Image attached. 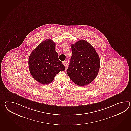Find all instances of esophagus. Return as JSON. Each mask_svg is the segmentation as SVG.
<instances>
[{
    "mask_svg": "<svg viewBox=\"0 0 131 131\" xmlns=\"http://www.w3.org/2000/svg\"><path fill=\"white\" fill-rule=\"evenodd\" d=\"M62 63L64 65L65 67L67 66V62L66 61H62Z\"/></svg>",
    "mask_w": 131,
    "mask_h": 131,
    "instance_id": "obj_1",
    "label": "esophagus"
}]
</instances>
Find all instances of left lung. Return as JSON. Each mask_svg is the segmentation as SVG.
Here are the masks:
<instances>
[{
	"label": "left lung",
	"instance_id": "1",
	"mask_svg": "<svg viewBox=\"0 0 131 131\" xmlns=\"http://www.w3.org/2000/svg\"><path fill=\"white\" fill-rule=\"evenodd\" d=\"M71 46L72 55L67 74L79 86L88 84L93 81L99 72V55L94 47L84 40H80Z\"/></svg>",
	"mask_w": 131,
	"mask_h": 131
}]
</instances>
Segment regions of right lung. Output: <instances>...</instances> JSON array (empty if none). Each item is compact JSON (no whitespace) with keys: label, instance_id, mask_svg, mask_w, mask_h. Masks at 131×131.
Here are the masks:
<instances>
[{"label":"right lung","instance_id":"obj_1","mask_svg":"<svg viewBox=\"0 0 131 131\" xmlns=\"http://www.w3.org/2000/svg\"><path fill=\"white\" fill-rule=\"evenodd\" d=\"M55 44L52 39H46L39 44L29 55L30 73L36 81L42 84L51 83L56 74L65 70L55 51Z\"/></svg>","mask_w":131,"mask_h":131}]
</instances>
